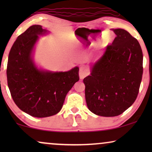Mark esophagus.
I'll list each match as a JSON object with an SVG mask.
<instances>
[{
  "label": "esophagus",
  "instance_id": "1",
  "mask_svg": "<svg viewBox=\"0 0 152 152\" xmlns=\"http://www.w3.org/2000/svg\"><path fill=\"white\" fill-rule=\"evenodd\" d=\"M89 74L88 70L86 66H82L80 68V71H79V75H80V79H84V77L88 75Z\"/></svg>",
  "mask_w": 152,
  "mask_h": 152
}]
</instances>
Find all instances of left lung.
Wrapping results in <instances>:
<instances>
[{
    "label": "left lung",
    "mask_w": 152,
    "mask_h": 152,
    "mask_svg": "<svg viewBox=\"0 0 152 152\" xmlns=\"http://www.w3.org/2000/svg\"><path fill=\"white\" fill-rule=\"evenodd\" d=\"M111 30L116 37L83 80L88 109L104 117L119 115L134 104L143 72L138 40L123 29Z\"/></svg>",
    "instance_id": "1"
}]
</instances>
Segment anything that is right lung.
Returning <instances> with one entry per match:
<instances>
[{
    "label": "right lung",
    "instance_id": "right-lung-1",
    "mask_svg": "<svg viewBox=\"0 0 152 152\" xmlns=\"http://www.w3.org/2000/svg\"><path fill=\"white\" fill-rule=\"evenodd\" d=\"M48 33L39 25L30 26L18 37L8 57L7 84L12 99L21 111L36 118L59 113L68 91L80 80L77 66L53 72L35 64L33 55L39 36Z\"/></svg>",
    "mask_w": 152,
    "mask_h": 152
}]
</instances>
